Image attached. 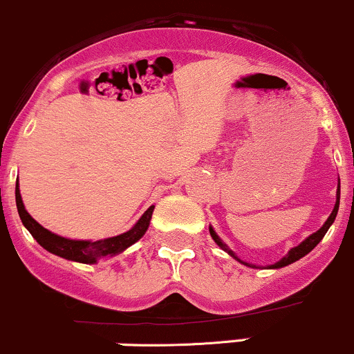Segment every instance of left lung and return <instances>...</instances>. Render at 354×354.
I'll return each mask as SVG.
<instances>
[{"mask_svg": "<svg viewBox=\"0 0 354 354\" xmlns=\"http://www.w3.org/2000/svg\"><path fill=\"white\" fill-rule=\"evenodd\" d=\"M339 195H341V192H339V185H337V192H336V205H335V208H333V212H331V215H329V218L324 221V225H322V227L319 228V230L316 232V234L309 235L308 239L304 240V242H301V243H299L297 247L290 248V250H289V254H287L286 257H282L281 260H279V262H275L274 266H270V267H269V269H281V267H286V266H289V263L296 262V260L302 259V257H304V255H308L309 252L313 250V248L316 247L317 243L321 242V240H322V236H324V235H326V232L329 230V227H331V225H333V221H335L336 215H337V208H339ZM209 235H212V239L215 240V243H216V245L223 248V250L227 252L228 255H232V257H234L235 260H239V262H240V263H243V266H247V267H252V269H257V267H255V266H252V263H247V262H243V260H240L239 257H236V255L234 254V252H232L230 248H228L227 245H225L223 242H221V240H220V236L215 234V230H213L212 227H209Z\"/></svg>", "mask_w": 354, "mask_h": 354, "instance_id": "8db88e82", "label": "left lung"}]
</instances>
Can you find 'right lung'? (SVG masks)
I'll return each instance as SVG.
<instances>
[{
	"instance_id": "right-lung-1",
	"label": "right lung",
	"mask_w": 354,
	"mask_h": 354,
	"mask_svg": "<svg viewBox=\"0 0 354 354\" xmlns=\"http://www.w3.org/2000/svg\"><path fill=\"white\" fill-rule=\"evenodd\" d=\"M15 198H17L19 218H21L23 225H25L26 230L32 234L33 239L37 240L45 250H48L50 254H55L62 259L73 260V262L80 263H95L99 259L118 255L120 252L126 250L127 247H131L133 243L138 242V240L146 234L147 228H149V221L154 209V205L147 208L145 215L138 220V223H136L131 230H127L126 234L111 236V239L97 240V242H91V240H70L65 239V236L52 234V232L41 227L37 220H33L32 216H30V213L25 209V205H23L21 195H19L18 181L17 188H15Z\"/></svg>"
}]
</instances>
